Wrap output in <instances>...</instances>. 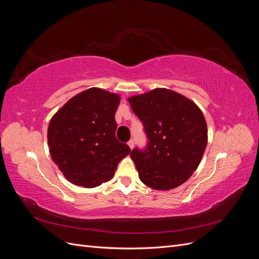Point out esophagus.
<instances>
[{
  "instance_id": "1",
  "label": "esophagus",
  "mask_w": 259,
  "mask_h": 259,
  "mask_svg": "<svg viewBox=\"0 0 259 259\" xmlns=\"http://www.w3.org/2000/svg\"><path fill=\"white\" fill-rule=\"evenodd\" d=\"M127 145H128V147H130L131 149H133V147H134V140H133V139H131V140H130V142L127 143Z\"/></svg>"
}]
</instances>
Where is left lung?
Returning a JSON list of instances; mask_svg holds the SVG:
<instances>
[{"label":"left lung","mask_w":259,"mask_h":259,"mask_svg":"<svg viewBox=\"0 0 259 259\" xmlns=\"http://www.w3.org/2000/svg\"><path fill=\"white\" fill-rule=\"evenodd\" d=\"M148 137L145 150L131 153L142 182L155 190L183 185L198 168L207 145L201 109L182 94L155 89L128 99Z\"/></svg>","instance_id":"obj_1"}]
</instances>
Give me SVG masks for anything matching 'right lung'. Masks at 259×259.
<instances>
[{"label":"right lung","mask_w":259,"mask_h":259,"mask_svg":"<svg viewBox=\"0 0 259 259\" xmlns=\"http://www.w3.org/2000/svg\"><path fill=\"white\" fill-rule=\"evenodd\" d=\"M120 95L98 88L77 94L53 115L48 130L52 160L76 186L110 180L131 149L115 138Z\"/></svg>","instance_id":"1"}]
</instances>
